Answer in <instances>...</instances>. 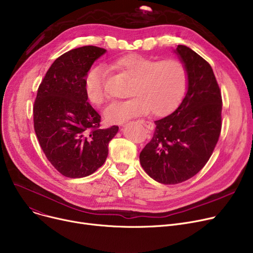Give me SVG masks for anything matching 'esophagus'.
I'll list each match as a JSON object with an SVG mask.
<instances>
[{
    "label": "esophagus",
    "instance_id": "34e87169",
    "mask_svg": "<svg viewBox=\"0 0 253 253\" xmlns=\"http://www.w3.org/2000/svg\"><path fill=\"white\" fill-rule=\"evenodd\" d=\"M139 123H140V124H142L145 128L149 129V130H152V129L154 128V125H153V123H151V122L143 121V120H139Z\"/></svg>",
    "mask_w": 253,
    "mask_h": 253
}]
</instances>
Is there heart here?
Returning a JSON list of instances; mask_svg holds the SVG:
<instances>
[{"instance_id":"1","label":"heart","mask_w":253,"mask_h":253,"mask_svg":"<svg viewBox=\"0 0 253 253\" xmlns=\"http://www.w3.org/2000/svg\"><path fill=\"white\" fill-rule=\"evenodd\" d=\"M114 70L131 78L127 95L130 98L111 103L103 112L109 124H121L148 114L162 117L173 112L188 88L189 74L185 64L176 58L159 60L132 53L110 63ZM105 70L94 66L86 75L84 91L88 101L100 106L105 101Z\"/></svg>"}]
</instances>
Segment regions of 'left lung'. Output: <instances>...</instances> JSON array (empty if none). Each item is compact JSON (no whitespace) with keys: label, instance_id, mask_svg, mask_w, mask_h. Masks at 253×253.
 <instances>
[{"label":"left lung","instance_id":"1","mask_svg":"<svg viewBox=\"0 0 253 253\" xmlns=\"http://www.w3.org/2000/svg\"><path fill=\"white\" fill-rule=\"evenodd\" d=\"M176 53L187 66L188 92L171 115L155 121L153 138L139 155L156 181L176 184L196 175L214 151L221 131V92L210 64L187 46Z\"/></svg>","mask_w":253,"mask_h":253}]
</instances>
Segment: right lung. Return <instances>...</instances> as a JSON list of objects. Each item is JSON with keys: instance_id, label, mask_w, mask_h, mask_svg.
I'll list each match as a JSON object with an SVG mask.
<instances>
[{"instance_id": "obj_1", "label": "right lung", "mask_w": 253, "mask_h": 253, "mask_svg": "<svg viewBox=\"0 0 253 253\" xmlns=\"http://www.w3.org/2000/svg\"><path fill=\"white\" fill-rule=\"evenodd\" d=\"M105 49L83 46L51 64L38 88L34 127L40 145L59 173L88 176L103 165L119 127L100 129L99 114L87 102L84 80Z\"/></svg>"}]
</instances>
